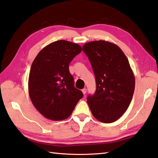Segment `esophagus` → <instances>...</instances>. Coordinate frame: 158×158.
Wrapping results in <instances>:
<instances>
[{
    "instance_id": "1",
    "label": "esophagus",
    "mask_w": 158,
    "mask_h": 158,
    "mask_svg": "<svg viewBox=\"0 0 158 158\" xmlns=\"http://www.w3.org/2000/svg\"><path fill=\"white\" fill-rule=\"evenodd\" d=\"M82 91V92H83V94L85 95V94H86V92H87V89L86 88H83V89L81 90Z\"/></svg>"
}]
</instances>
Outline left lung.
Wrapping results in <instances>:
<instances>
[{
    "label": "left lung",
    "instance_id": "8db88e82",
    "mask_svg": "<svg viewBox=\"0 0 158 158\" xmlns=\"http://www.w3.org/2000/svg\"><path fill=\"white\" fill-rule=\"evenodd\" d=\"M83 50L96 77V92L87 100L91 112L100 122H114L126 112L133 96L135 79L129 60L118 46L104 40L87 42Z\"/></svg>",
    "mask_w": 158,
    "mask_h": 158
}]
</instances>
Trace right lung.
Listing matches in <instances>:
<instances>
[{"label":"right lung","instance_id":"right-lung-1","mask_svg":"<svg viewBox=\"0 0 158 158\" xmlns=\"http://www.w3.org/2000/svg\"><path fill=\"white\" fill-rule=\"evenodd\" d=\"M81 46L58 40L40 51L32 62L28 91L34 107L45 118L62 120L70 116L83 94L74 86L69 64Z\"/></svg>","mask_w":158,"mask_h":158}]
</instances>
